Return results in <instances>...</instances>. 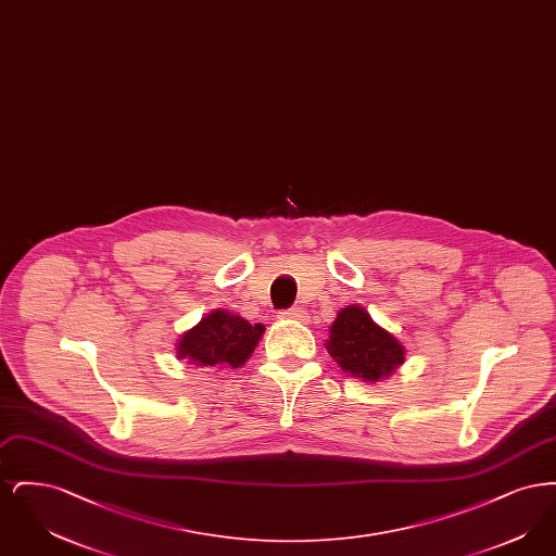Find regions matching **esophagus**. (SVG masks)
Wrapping results in <instances>:
<instances>
[{
	"mask_svg": "<svg viewBox=\"0 0 556 556\" xmlns=\"http://www.w3.org/2000/svg\"><path fill=\"white\" fill-rule=\"evenodd\" d=\"M306 313L302 308H290L286 313H281V318H291V320H304Z\"/></svg>",
	"mask_w": 556,
	"mask_h": 556,
	"instance_id": "34e87169",
	"label": "esophagus"
}]
</instances>
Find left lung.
Segmentation results:
<instances>
[{
    "instance_id": "obj_1",
    "label": "left lung",
    "mask_w": 556,
    "mask_h": 556,
    "mask_svg": "<svg viewBox=\"0 0 556 556\" xmlns=\"http://www.w3.org/2000/svg\"><path fill=\"white\" fill-rule=\"evenodd\" d=\"M327 352L344 372L377 383L404 365L406 348L394 333L377 325L363 306H345L329 327Z\"/></svg>"
}]
</instances>
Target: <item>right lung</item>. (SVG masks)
Segmentation results:
<instances>
[{"mask_svg":"<svg viewBox=\"0 0 556 556\" xmlns=\"http://www.w3.org/2000/svg\"><path fill=\"white\" fill-rule=\"evenodd\" d=\"M265 325H250L229 311L216 308L179 338L177 358L200 369H239L252 356Z\"/></svg>","mask_w":556,"mask_h":556,"instance_id":"obj_1","label":"right lung"}]
</instances>
